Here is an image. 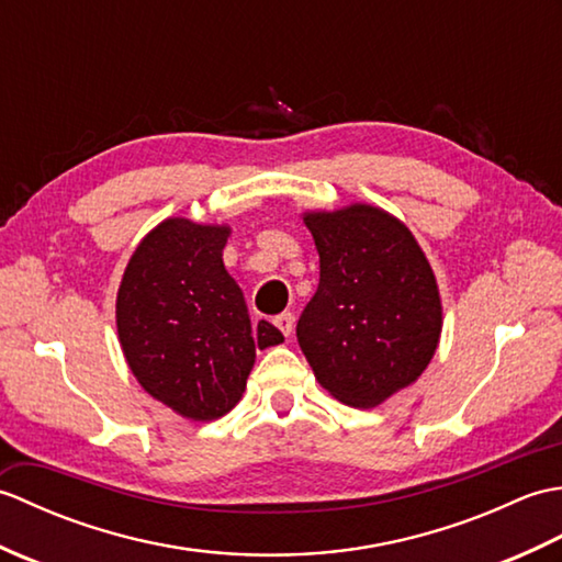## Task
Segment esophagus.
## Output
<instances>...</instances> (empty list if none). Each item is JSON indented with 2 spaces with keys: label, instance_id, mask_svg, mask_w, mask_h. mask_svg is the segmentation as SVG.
Listing matches in <instances>:
<instances>
[{
  "label": "esophagus",
  "instance_id": "1",
  "mask_svg": "<svg viewBox=\"0 0 562 562\" xmlns=\"http://www.w3.org/2000/svg\"><path fill=\"white\" fill-rule=\"evenodd\" d=\"M274 326H278L280 330H282V336H292V330H294V316L290 314V312H284V314H280V316H274Z\"/></svg>",
  "mask_w": 562,
  "mask_h": 562
}]
</instances>
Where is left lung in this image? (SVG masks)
Segmentation results:
<instances>
[{
    "instance_id": "obj_1",
    "label": "left lung",
    "mask_w": 562,
    "mask_h": 562,
    "mask_svg": "<svg viewBox=\"0 0 562 562\" xmlns=\"http://www.w3.org/2000/svg\"><path fill=\"white\" fill-rule=\"evenodd\" d=\"M321 262L318 290L296 340L318 384L338 401L374 408L411 386L439 345L435 272L408 226L355 202L304 212Z\"/></svg>"
}]
</instances>
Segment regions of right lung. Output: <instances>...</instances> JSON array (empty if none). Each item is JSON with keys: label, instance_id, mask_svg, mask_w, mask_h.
<instances>
[{"label": "right lung", "instance_id": "1", "mask_svg": "<svg viewBox=\"0 0 562 562\" xmlns=\"http://www.w3.org/2000/svg\"><path fill=\"white\" fill-rule=\"evenodd\" d=\"M232 229L186 217L142 238L115 302L117 338L139 386L188 420H217L241 401L256 350L280 345L250 324L244 292L224 268Z\"/></svg>", "mask_w": 562, "mask_h": 562}]
</instances>
